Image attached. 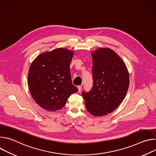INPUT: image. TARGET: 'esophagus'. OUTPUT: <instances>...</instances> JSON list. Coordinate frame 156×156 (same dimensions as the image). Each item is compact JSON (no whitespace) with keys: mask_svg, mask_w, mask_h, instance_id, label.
Here are the masks:
<instances>
[{"mask_svg":"<svg viewBox=\"0 0 156 156\" xmlns=\"http://www.w3.org/2000/svg\"><path fill=\"white\" fill-rule=\"evenodd\" d=\"M81 88L82 86H78V92H80L81 91Z\"/></svg>","mask_w":156,"mask_h":156,"instance_id":"esophagus-1","label":"esophagus"}]
</instances>
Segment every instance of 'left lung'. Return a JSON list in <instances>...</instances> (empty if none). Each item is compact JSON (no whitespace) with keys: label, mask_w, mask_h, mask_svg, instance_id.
<instances>
[{"label":"left lung","mask_w":156,"mask_h":156,"mask_svg":"<svg viewBox=\"0 0 156 156\" xmlns=\"http://www.w3.org/2000/svg\"><path fill=\"white\" fill-rule=\"evenodd\" d=\"M91 55L93 87L81 94L88 112L103 116L113 112L124 99L129 87V74L123 60L112 49L100 48Z\"/></svg>","instance_id":"obj_1"}]
</instances>
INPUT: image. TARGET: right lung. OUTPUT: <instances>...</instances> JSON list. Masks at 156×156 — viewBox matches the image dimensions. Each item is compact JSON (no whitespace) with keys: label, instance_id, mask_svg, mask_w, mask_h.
I'll list each match as a JSON object with an SVG mask.
<instances>
[{"label":"right lung","instance_id":"right-lung-1","mask_svg":"<svg viewBox=\"0 0 156 156\" xmlns=\"http://www.w3.org/2000/svg\"><path fill=\"white\" fill-rule=\"evenodd\" d=\"M73 55L71 51L58 48L40 54L31 64L28 75L30 91L42 108L58 110L78 91L72 84L70 72Z\"/></svg>","mask_w":156,"mask_h":156}]
</instances>
